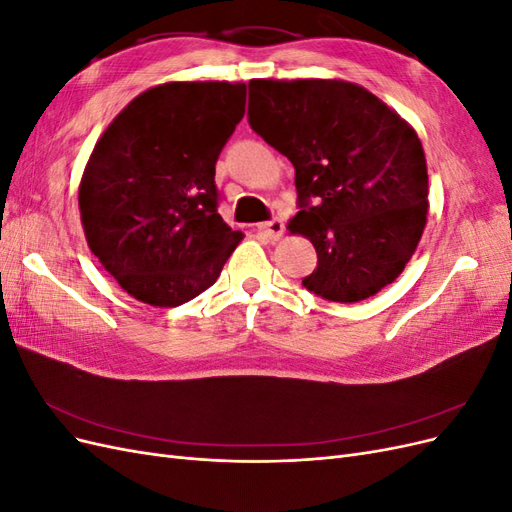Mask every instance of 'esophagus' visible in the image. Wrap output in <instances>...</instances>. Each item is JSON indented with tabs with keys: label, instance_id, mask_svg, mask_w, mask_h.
<instances>
[{
	"label": "esophagus",
	"instance_id": "34e87169",
	"mask_svg": "<svg viewBox=\"0 0 512 512\" xmlns=\"http://www.w3.org/2000/svg\"><path fill=\"white\" fill-rule=\"evenodd\" d=\"M258 230H260L262 235H265L267 239L277 241V239H280V237L284 235V224H282V220H269V222H262V224L258 226Z\"/></svg>",
	"mask_w": 512,
	"mask_h": 512
}]
</instances>
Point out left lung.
<instances>
[{"instance_id": "obj_1", "label": "left lung", "mask_w": 512, "mask_h": 512, "mask_svg": "<svg viewBox=\"0 0 512 512\" xmlns=\"http://www.w3.org/2000/svg\"><path fill=\"white\" fill-rule=\"evenodd\" d=\"M252 130L294 166L290 232L314 243L303 286L356 303L393 284L427 224V162L414 128L361 85L250 81Z\"/></svg>"}]
</instances>
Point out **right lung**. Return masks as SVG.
<instances>
[{
  "label": "right lung",
  "mask_w": 512,
  "mask_h": 512,
  "mask_svg": "<svg viewBox=\"0 0 512 512\" xmlns=\"http://www.w3.org/2000/svg\"><path fill=\"white\" fill-rule=\"evenodd\" d=\"M245 83H164L104 130L79 185L89 250L136 301L177 307L218 280L243 239L218 213L215 162Z\"/></svg>",
  "instance_id": "obj_1"
}]
</instances>
